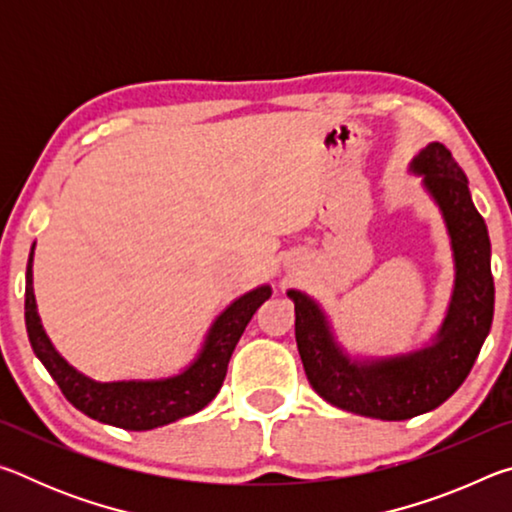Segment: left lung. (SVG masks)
<instances>
[{
    "instance_id": "left-lung-1",
    "label": "left lung",
    "mask_w": 512,
    "mask_h": 512,
    "mask_svg": "<svg viewBox=\"0 0 512 512\" xmlns=\"http://www.w3.org/2000/svg\"><path fill=\"white\" fill-rule=\"evenodd\" d=\"M409 171L422 176V187L443 214L454 253L452 300L429 345L354 359L336 341L323 307L307 293L287 291L296 305V343L311 388L336 409L375 420H409L449 400L470 375L495 314L490 237L463 169L443 144L431 142Z\"/></svg>"
}]
</instances>
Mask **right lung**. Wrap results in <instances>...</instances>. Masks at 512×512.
Listing matches in <instances>:
<instances>
[{"label": "right lung", "mask_w": 512, "mask_h": 512, "mask_svg": "<svg viewBox=\"0 0 512 512\" xmlns=\"http://www.w3.org/2000/svg\"><path fill=\"white\" fill-rule=\"evenodd\" d=\"M33 248L27 264V293H24V320L31 348L42 366L54 377L60 391L76 409L112 427L128 431H149L194 415L210 404L221 391L232 352L255 311L271 298V287L262 284L239 296L225 307L207 332L201 352L189 366L164 379H124L97 381L76 370L60 357L40 323L36 296H33Z\"/></svg>", "instance_id": "right-lung-1"}]
</instances>
